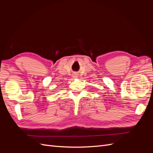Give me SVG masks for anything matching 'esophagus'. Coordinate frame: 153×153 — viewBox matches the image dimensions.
I'll use <instances>...</instances> for the list:
<instances>
[{"label":"esophagus","mask_w":153,"mask_h":153,"mask_svg":"<svg viewBox=\"0 0 153 153\" xmlns=\"http://www.w3.org/2000/svg\"><path fill=\"white\" fill-rule=\"evenodd\" d=\"M73 77H74V78H77V76H76V75H74V76H73Z\"/></svg>","instance_id":"34e87169"}]
</instances>
